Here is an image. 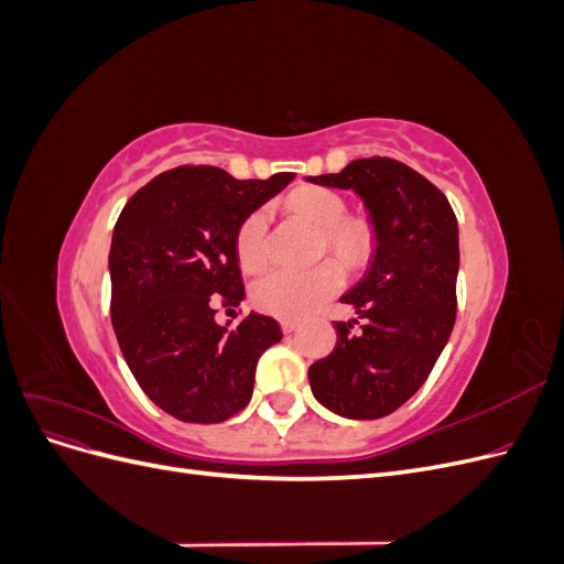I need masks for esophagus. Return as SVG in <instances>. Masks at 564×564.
Returning a JSON list of instances; mask_svg holds the SVG:
<instances>
[{"label":"esophagus","mask_w":564,"mask_h":564,"mask_svg":"<svg viewBox=\"0 0 564 564\" xmlns=\"http://www.w3.org/2000/svg\"><path fill=\"white\" fill-rule=\"evenodd\" d=\"M280 324H282V332L284 334H292V332L299 329V322L296 319H282Z\"/></svg>","instance_id":"obj_1"}]
</instances>
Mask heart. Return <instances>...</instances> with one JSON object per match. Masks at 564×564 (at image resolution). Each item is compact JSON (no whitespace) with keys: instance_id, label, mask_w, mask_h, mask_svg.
I'll return each mask as SVG.
<instances>
[{"instance_id":"obj_1","label":"heart","mask_w":564,"mask_h":564,"mask_svg":"<svg viewBox=\"0 0 564 564\" xmlns=\"http://www.w3.org/2000/svg\"><path fill=\"white\" fill-rule=\"evenodd\" d=\"M289 207L319 226V251H329L346 270L360 268L373 249V226L367 216L348 214V202L324 185H305L289 197ZM235 249L245 270H261L270 259L268 212H251L235 232ZM344 275L334 261L313 268H278L265 272L251 286V301L259 311L282 319H301L332 299Z\"/></svg>"}]
</instances>
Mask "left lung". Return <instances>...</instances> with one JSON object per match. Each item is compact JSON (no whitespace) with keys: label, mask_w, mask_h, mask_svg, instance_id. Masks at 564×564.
<instances>
[{"label":"left lung","mask_w":564,"mask_h":564,"mask_svg":"<svg viewBox=\"0 0 564 564\" xmlns=\"http://www.w3.org/2000/svg\"><path fill=\"white\" fill-rule=\"evenodd\" d=\"M352 187L367 204L377 251L365 280L340 299L362 322H336V348L311 371L313 395L346 419L400 409L431 377L456 319L458 228L445 193L392 158L308 176Z\"/></svg>","instance_id":"1"}]
</instances>
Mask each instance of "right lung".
<instances>
[{
	"mask_svg": "<svg viewBox=\"0 0 564 564\" xmlns=\"http://www.w3.org/2000/svg\"><path fill=\"white\" fill-rule=\"evenodd\" d=\"M292 178L237 181L183 164L145 183L117 218L115 336L145 395L178 421L220 423L245 409L259 357L282 338L272 317L249 313L228 329L214 315L245 299L237 228Z\"/></svg>",
	"mask_w": 564,
	"mask_h": 564,
	"instance_id": "1",
	"label": "right lung"
}]
</instances>
